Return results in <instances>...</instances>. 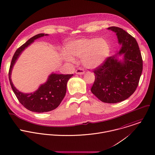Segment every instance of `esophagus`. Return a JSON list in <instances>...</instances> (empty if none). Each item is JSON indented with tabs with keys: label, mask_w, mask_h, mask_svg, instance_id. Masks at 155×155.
Returning a JSON list of instances; mask_svg holds the SVG:
<instances>
[{
	"label": "esophagus",
	"mask_w": 155,
	"mask_h": 155,
	"mask_svg": "<svg viewBox=\"0 0 155 155\" xmlns=\"http://www.w3.org/2000/svg\"><path fill=\"white\" fill-rule=\"evenodd\" d=\"M75 74H78V75H82L83 74H84V71L83 69L82 68H78L77 69L75 70Z\"/></svg>",
	"instance_id": "esophagus-1"
}]
</instances>
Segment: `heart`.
I'll use <instances>...</instances> for the list:
<instances>
[{"label": "heart", "instance_id": "obj_1", "mask_svg": "<svg viewBox=\"0 0 155 155\" xmlns=\"http://www.w3.org/2000/svg\"><path fill=\"white\" fill-rule=\"evenodd\" d=\"M69 53L64 55L65 60L72 62L73 57L81 58L84 66L94 68L101 65L108 58L110 47L103 38H82L69 42L66 45Z\"/></svg>", "mask_w": 155, "mask_h": 155}]
</instances>
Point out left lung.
<instances>
[{
  "mask_svg": "<svg viewBox=\"0 0 155 155\" xmlns=\"http://www.w3.org/2000/svg\"><path fill=\"white\" fill-rule=\"evenodd\" d=\"M122 45L120 51L108 57L93 71L95 80L91 92L100 101L114 104L130 97L135 91L143 71V59L136 39L123 29L111 26ZM124 54L123 61L117 55Z\"/></svg>",
  "mask_w": 155,
  "mask_h": 155,
  "instance_id": "obj_1",
  "label": "left lung"
}]
</instances>
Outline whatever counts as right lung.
Here are the masks:
<instances>
[{
    "label": "right lung",
    "instance_id": "obj_1",
    "mask_svg": "<svg viewBox=\"0 0 155 155\" xmlns=\"http://www.w3.org/2000/svg\"><path fill=\"white\" fill-rule=\"evenodd\" d=\"M39 33L30 38L15 52L9 70V80L12 89L19 102L28 110L36 113H44L56 109L61 103L66 92V84L73 74H51L45 83L41 85L34 93H24L18 91L13 85L11 75L13 66L22 51L36 39L47 36Z\"/></svg>",
    "mask_w": 155,
    "mask_h": 155
}]
</instances>
